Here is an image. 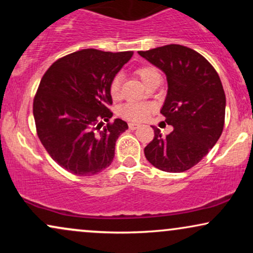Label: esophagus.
<instances>
[{
    "instance_id": "esophagus-1",
    "label": "esophagus",
    "mask_w": 253,
    "mask_h": 253,
    "mask_svg": "<svg viewBox=\"0 0 253 253\" xmlns=\"http://www.w3.org/2000/svg\"><path fill=\"white\" fill-rule=\"evenodd\" d=\"M128 127H129V129H136V128H139V127H140V125L139 124H135V123H129L128 124Z\"/></svg>"
}]
</instances>
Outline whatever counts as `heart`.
<instances>
[{
    "label": "heart",
    "instance_id": "1",
    "mask_svg": "<svg viewBox=\"0 0 253 253\" xmlns=\"http://www.w3.org/2000/svg\"><path fill=\"white\" fill-rule=\"evenodd\" d=\"M136 75L141 80L145 85H147L153 78L158 76V71L152 66H140L136 69ZM109 94L113 100H118L121 96V83L120 76H115L109 83ZM152 110V107L149 103L144 102H129L124 104L118 109V114L120 117L129 121H141L145 120Z\"/></svg>",
    "mask_w": 253,
    "mask_h": 253
}]
</instances>
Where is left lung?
Listing matches in <instances>:
<instances>
[{"label": "left lung", "instance_id": "left-lung-1", "mask_svg": "<svg viewBox=\"0 0 253 253\" xmlns=\"http://www.w3.org/2000/svg\"><path fill=\"white\" fill-rule=\"evenodd\" d=\"M139 54L167 76L168 94L161 113L173 130L155 138L144 153L153 167L183 172L210 152L221 135L226 96L215 69L205 57L182 45H165Z\"/></svg>", "mask_w": 253, "mask_h": 253}]
</instances>
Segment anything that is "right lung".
<instances>
[{
    "label": "right lung",
    "mask_w": 253,
    "mask_h": 253,
    "mask_svg": "<svg viewBox=\"0 0 253 253\" xmlns=\"http://www.w3.org/2000/svg\"><path fill=\"white\" fill-rule=\"evenodd\" d=\"M132 56L84 48L54 62L40 81L33 101L38 136L69 172L91 176L112 164L115 143L128 125L121 119L109 123V83ZM103 121L109 124L103 129Z\"/></svg>",
    "instance_id": "1"
}]
</instances>
